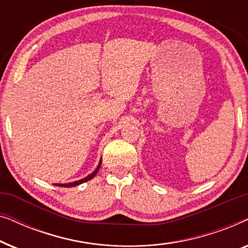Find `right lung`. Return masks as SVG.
Instances as JSON below:
<instances>
[{
	"mask_svg": "<svg viewBox=\"0 0 248 248\" xmlns=\"http://www.w3.org/2000/svg\"><path fill=\"white\" fill-rule=\"evenodd\" d=\"M100 165H101V159H100V161H99V164H98V166H97V168L94 169V170L91 172L90 175H88L87 177H84V178H82V179H80V181H76V182H72V183H66V184H54V185H56V186H64V187H73V186H77V185H80V184H82V183H86V182H88V181H90V179H93L94 176H96V174L98 172V170H99V168H100Z\"/></svg>",
	"mask_w": 248,
	"mask_h": 248,
	"instance_id": "obj_1",
	"label": "right lung"
}]
</instances>
